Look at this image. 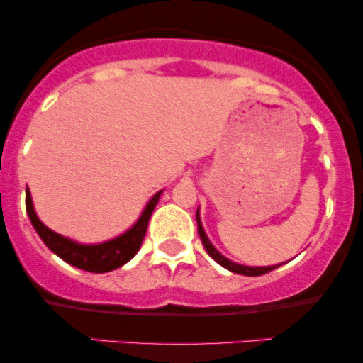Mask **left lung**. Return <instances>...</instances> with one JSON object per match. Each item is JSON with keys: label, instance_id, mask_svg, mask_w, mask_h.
Masks as SVG:
<instances>
[{"label": "left lung", "instance_id": "left-lung-1", "mask_svg": "<svg viewBox=\"0 0 363 363\" xmlns=\"http://www.w3.org/2000/svg\"><path fill=\"white\" fill-rule=\"evenodd\" d=\"M196 222H198V234H199V239H201L203 245H205L206 252L210 254L213 259L218 262L220 266H223V268H227L228 272L232 273H237V274H244V277H259V274H266L269 272H273V269H277L278 266H259V268H254V266H244V264H237V262L227 259V257L222 256L216 249L213 247V244L210 242V239H208L205 230H203V225H201V220H199V211H196Z\"/></svg>", "mask_w": 363, "mask_h": 363}]
</instances>
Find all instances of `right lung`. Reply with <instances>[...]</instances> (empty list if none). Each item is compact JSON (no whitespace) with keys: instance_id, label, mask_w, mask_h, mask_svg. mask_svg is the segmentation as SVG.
Instances as JSON below:
<instances>
[{"instance_id":"add662e5","label":"right lung","mask_w":363,"mask_h":363,"mask_svg":"<svg viewBox=\"0 0 363 363\" xmlns=\"http://www.w3.org/2000/svg\"><path fill=\"white\" fill-rule=\"evenodd\" d=\"M160 194L162 191H158V193L150 199L138 222L133 225L128 232L116 237V239L107 240V242L95 245H83L73 242V240L66 239V237L56 234L51 228L45 227V225L37 218L34 205H32L30 191H27V194H25V206H27L28 218H30L32 225H34L35 232L39 234L40 239H43V242L48 245L56 256H60L61 259L68 262V264L85 269V272L107 273L116 268H121L123 264H126V262L129 259H133L135 254L140 251L141 242H143L145 234H147L148 220L150 216H152L153 210H155Z\"/></svg>"}]
</instances>
